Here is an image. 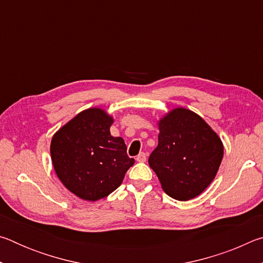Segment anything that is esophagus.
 Instances as JSON below:
<instances>
[{"instance_id": "esophagus-1", "label": "esophagus", "mask_w": 263, "mask_h": 263, "mask_svg": "<svg viewBox=\"0 0 263 263\" xmlns=\"http://www.w3.org/2000/svg\"><path fill=\"white\" fill-rule=\"evenodd\" d=\"M136 160L138 162H145L146 161V154L145 153H140L139 155H137Z\"/></svg>"}]
</instances>
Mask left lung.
Masks as SVG:
<instances>
[{"label": "left lung", "mask_w": 263, "mask_h": 263, "mask_svg": "<svg viewBox=\"0 0 263 263\" xmlns=\"http://www.w3.org/2000/svg\"><path fill=\"white\" fill-rule=\"evenodd\" d=\"M158 146L148 164L164 193L189 201L205 190L219 169L224 145L201 116L175 108L158 121Z\"/></svg>", "instance_id": "8db88e82"}]
</instances>
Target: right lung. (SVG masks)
Listing matches in <instances>:
<instances>
[{
    "mask_svg": "<svg viewBox=\"0 0 263 263\" xmlns=\"http://www.w3.org/2000/svg\"><path fill=\"white\" fill-rule=\"evenodd\" d=\"M114 117L104 109L79 112L52 137L50 152L58 179L70 193L95 202L122 184L135 159L122 137L110 135Z\"/></svg>",
    "mask_w": 263,
    "mask_h": 263,
    "instance_id": "right-lung-1",
    "label": "right lung"
}]
</instances>
